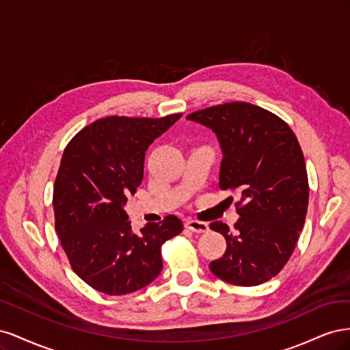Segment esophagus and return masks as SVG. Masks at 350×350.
I'll use <instances>...</instances> for the list:
<instances>
[{
	"mask_svg": "<svg viewBox=\"0 0 350 350\" xmlns=\"http://www.w3.org/2000/svg\"><path fill=\"white\" fill-rule=\"evenodd\" d=\"M185 228L193 232H197V234H204V232L208 230V225L206 221H200V220H187Z\"/></svg>",
	"mask_w": 350,
	"mask_h": 350,
	"instance_id": "34e87169",
	"label": "esophagus"
}]
</instances>
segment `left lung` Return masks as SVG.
Returning <instances> with one entry per match:
<instances>
[{"mask_svg": "<svg viewBox=\"0 0 350 350\" xmlns=\"http://www.w3.org/2000/svg\"><path fill=\"white\" fill-rule=\"evenodd\" d=\"M213 131L220 143L219 187L241 194L235 232L221 221L210 229L226 251L210 262L216 278L257 286L291 258L308 208V175L298 139L278 115L247 102L216 105L187 116Z\"/></svg>", "mask_w": 350, "mask_h": 350, "instance_id": "left-lung-1", "label": "left lung"}]
</instances>
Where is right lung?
Returning a JSON list of instances; mask_svg holds the SVG:
<instances>
[{
    "instance_id": "obj_1",
    "label": "right lung",
    "mask_w": 350,
    "mask_h": 350,
    "mask_svg": "<svg viewBox=\"0 0 350 350\" xmlns=\"http://www.w3.org/2000/svg\"><path fill=\"white\" fill-rule=\"evenodd\" d=\"M183 113L107 116L67 144L54 185L55 230L70 266L93 289L126 295L162 271V245L183 232L169 215L134 234L124 206L142 184L146 150Z\"/></svg>"
}]
</instances>
